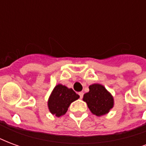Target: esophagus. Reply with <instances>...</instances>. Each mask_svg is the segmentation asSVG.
<instances>
[{
	"label": "esophagus",
	"mask_w": 146,
	"mask_h": 146,
	"mask_svg": "<svg viewBox=\"0 0 146 146\" xmlns=\"http://www.w3.org/2000/svg\"><path fill=\"white\" fill-rule=\"evenodd\" d=\"M79 95H80V98H83V95H84V93H83L82 92H79Z\"/></svg>",
	"instance_id": "obj_1"
}]
</instances>
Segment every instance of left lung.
<instances>
[{
	"instance_id": "left-lung-1",
	"label": "left lung",
	"mask_w": 146,
	"mask_h": 146,
	"mask_svg": "<svg viewBox=\"0 0 146 146\" xmlns=\"http://www.w3.org/2000/svg\"><path fill=\"white\" fill-rule=\"evenodd\" d=\"M90 111L97 116H103L113 109L114 99L111 93L100 84H93L89 86V92L84 95Z\"/></svg>"
}]
</instances>
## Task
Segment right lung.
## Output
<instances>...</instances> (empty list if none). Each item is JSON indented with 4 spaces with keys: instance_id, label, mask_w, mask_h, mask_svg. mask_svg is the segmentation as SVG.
<instances>
[{
    "instance_id": "add662e5",
    "label": "right lung",
    "mask_w": 146,
    "mask_h": 146,
    "mask_svg": "<svg viewBox=\"0 0 146 146\" xmlns=\"http://www.w3.org/2000/svg\"><path fill=\"white\" fill-rule=\"evenodd\" d=\"M80 96L72 88L58 84L51 92L48 101V107L50 113L57 117L63 116L73 102L76 101Z\"/></svg>"
}]
</instances>
